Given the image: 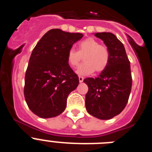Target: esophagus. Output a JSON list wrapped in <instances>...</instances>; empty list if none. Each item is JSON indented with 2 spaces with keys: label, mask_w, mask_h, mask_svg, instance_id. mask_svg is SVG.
I'll return each mask as SVG.
<instances>
[{
  "label": "esophagus",
  "mask_w": 152,
  "mask_h": 152,
  "mask_svg": "<svg viewBox=\"0 0 152 152\" xmlns=\"http://www.w3.org/2000/svg\"><path fill=\"white\" fill-rule=\"evenodd\" d=\"M78 78H79V81H80V83H81V82H83V80H84V77H81V76H79V77H78Z\"/></svg>",
  "instance_id": "obj_1"
}]
</instances>
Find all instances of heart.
Instances as JSON below:
<instances>
[{"label": "heart", "mask_w": 152, "mask_h": 152, "mask_svg": "<svg viewBox=\"0 0 152 152\" xmlns=\"http://www.w3.org/2000/svg\"><path fill=\"white\" fill-rule=\"evenodd\" d=\"M84 57V62L78 68L80 75H88L93 72H101L107 68L110 60V52L107 46L100 45L94 38L89 37L78 43V51L71 49L68 52L67 61L72 68H77Z\"/></svg>", "instance_id": "b5f03b06"}]
</instances>
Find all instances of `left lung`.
I'll return each mask as SVG.
<instances>
[{"label":"left lung","mask_w":152,"mask_h":152,"mask_svg":"<svg viewBox=\"0 0 152 152\" xmlns=\"http://www.w3.org/2000/svg\"><path fill=\"white\" fill-rule=\"evenodd\" d=\"M94 36L103 40L108 48L110 60L99 77L84 80L88 86L85 106L88 113L105 120L117 116L124 110L132 79L130 61L121 42L111 33H96Z\"/></svg>","instance_id":"1"}]
</instances>
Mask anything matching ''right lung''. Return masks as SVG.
<instances>
[{
  "label": "right lung",
  "mask_w": 152,
  "mask_h": 152,
  "mask_svg": "<svg viewBox=\"0 0 152 152\" xmlns=\"http://www.w3.org/2000/svg\"><path fill=\"white\" fill-rule=\"evenodd\" d=\"M83 36L52 29L33 49L25 75L24 96L28 107L39 117H55L65 110L68 95L79 84L67 56Z\"/></svg>",
  "instance_id": "right-lung-1"
}]
</instances>
